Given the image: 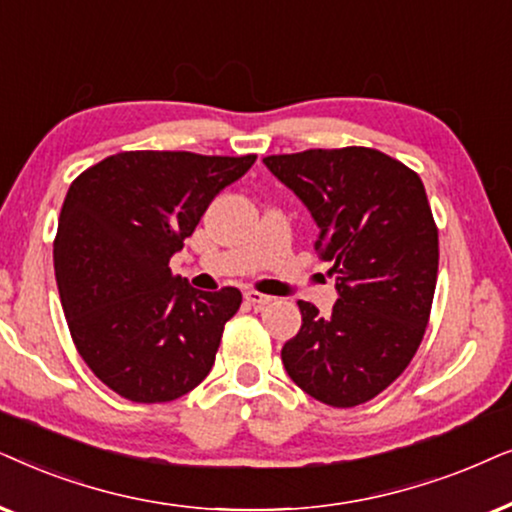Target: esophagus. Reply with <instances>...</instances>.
I'll list each match as a JSON object with an SVG mask.
<instances>
[{
	"label": "esophagus",
	"instance_id": "obj_1",
	"mask_svg": "<svg viewBox=\"0 0 512 512\" xmlns=\"http://www.w3.org/2000/svg\"><path fill=\"white\" fill-rule=\"evenodd\" d=\"M245 299H248L252 306H267L269 302H274V297L262 295V292H257V290H245Z\"/></svg>",
	"mask_w": 512,
	"mask_h": 512
}]
</instances>
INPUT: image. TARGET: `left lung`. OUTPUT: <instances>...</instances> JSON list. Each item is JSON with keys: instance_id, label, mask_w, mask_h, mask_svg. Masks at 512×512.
I'll use <instances>...</instances> for the list:
<instances>
[{"instance_id": "1", "label": "left lung", "mask_w": 512, "mask_h": 512, "mask_svg": "<svg viewBox=\"0 0 512 512\" xmlns=\"http://www.w3.org/2000/svg\"><path fill=\"white\" fill-rule=\"evenodd\" d=\"M264 163L316 220V250L339 292L330 316L297 302L302 327L281 351L285 372L320 403L363 405L405 372L431 316L440 250L424 182L370 147Z\"/></svg>"}]
</instances>
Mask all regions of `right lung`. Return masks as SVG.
I'll return each instance as SVG.
<instances>
[{"mask_svg":"<svg viewBox=\"0 0 512 512\" xmlns=\"http://www.w3.org/2000/svg\"><path fill=\"white\" fill-rule=\"evenodd\" d=\"M255 154L121 152L67 189L53 241L60 302L79 356L133 403H170L213 370L243 297L201 292L168 262Z\"/></svg>","mask_w":512,"mask_h":512,"instance_id":"obj_1","label":"right lung"}]
</instances>
